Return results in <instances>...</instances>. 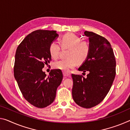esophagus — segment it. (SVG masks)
Segmentation results:
<instances>
[{
    "instance_id": "esophagus-1",
    "label": "esophagus",
    "mask_w": 130,
    "mask_h": 130,
    "mask_svg": "<svg viewBox=\"0 0 130 130\" xmlns=\"http://www.w3.org/2000/svg\"><path fill=\"white\" fill-rule=\"evenodd\" d=\"M63 73L65 77H68V76H70V75H71V73L69 72H63Z\"/></svg>"
}]
</instances>
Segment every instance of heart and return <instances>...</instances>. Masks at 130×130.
<instances>
[{
  "instance_id": "obj_1",
  "label": "heart",
  "mask_w": 130,
  "mask_h": 130,
  "mask_svg": "<svg viewBox=\"0 0 130 130\" xmlns=\"http://www.w3.org/2000/svg\"><path fill=\"white\" fill-rule=\"evenodd\" d=\"M81 38L73 33H67L61 39V46L62 49L69 48L67 52V59H61L53 63L55 69L68 72L75 67L77 62H84L87 59L90 52V45L87 41L81 40ZM61 46L58 43L53 42L49 46V53L53 59L59 57Z\"/></svg>"
}]
</instances>
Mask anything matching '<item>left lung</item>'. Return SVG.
I'll use <instances>...</instances> for the list:
<instances>
[{
  "mask_svg": "<svg viewBox=\"0 0 130 130\" xmlns=\"http://www.w3.org/2000/svg\"><path fill=\"white\" fill-rule=\"evenodd\" d=\"M89 37L90 52L78 70L89 72L87 77L72 74V97L78 105L91 108L101 102L109 91L116 76V59L110 43L92 32H84Z\"/></svg>",
  "mask_w": 130,
  "mask_h": 130,
  "instance_id": "left-lung-1",
  "label": "left lung"
}]
</instances>
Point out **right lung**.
Here are the masks:
<instances>
[{
    "label": "right lung",
    "mask_w": 130,
    "mask_h": 130,
    "mask_svg": "<svg viewBox=\"0 0 130 130\" xmlns=\"http://www.w3.org/2000/svg\"><path fill=\"white\" fill-rule=\"evenodd\" d=\"M58 36L55 30H35L25 38L16 50L14 77L24 98L39 108L53 102L63 79L61 70H51L48 76L42 71L51 60L49 46Z\"/></svg>",
    "instance_id": "obj_1"
}]
</instances>
